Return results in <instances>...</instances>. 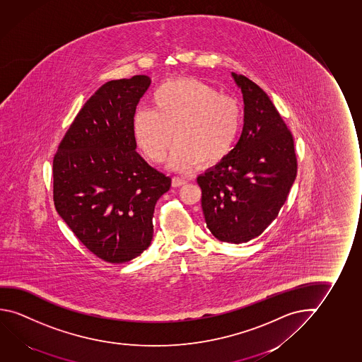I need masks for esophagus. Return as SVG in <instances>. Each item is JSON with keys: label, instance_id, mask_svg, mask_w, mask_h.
<instances>
[{"label": "esophagus", "instance_id": "1", "mask_svg": "<svg viewBox=\"0 0 362 362\" xmlns=\"http://www.w3.org/2000/svg\"><path fill=\"white\" fill-rule=\"evenodd\" d=\"M185 183H188V179L184 178V177H178V175L173 177V185L174 187H180V185H184Z\"/></svg>", "mask_w": 362, "mask_h": 362}]
</instances>
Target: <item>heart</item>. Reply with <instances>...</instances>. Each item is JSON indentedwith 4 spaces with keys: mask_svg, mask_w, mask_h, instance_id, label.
Returning <instances> with one entry per match:
<instances>
[{
    "mask_svg": "<svg viewBox=\"0 0 362 362\" xmlns=\"http://www.w3.org/2000/svg\"><path fill=\"white\" fill-rule=\"evenodd\" d=\"M153 110L134 112L133 134L141 154L151 163L167 156L170 165L187 169L199 163L211 167L226 159L242 128L238 101L198 78H174L151 94Z\"/></svg>",
    "mask_w": 362,
    "mask_h": 362,
    "instance_id": "obj_1",
    "label": "heart"
}]
</instances>
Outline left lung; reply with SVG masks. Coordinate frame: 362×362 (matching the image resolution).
I'll list each match as a JSON object with an SVG mask.
<instances>
[{
  "mask_svg": "<svg viewBox=\"0 0 362 362\" xmlns=\"http://www.w3.org/2000/svg\"><path fill=\"white\" fill-rule=\"evenodd\" d=\"M245 100V127L226 159L197 178L206 227L222 242L245 243L279 216L297 174L291 130L263 90L233 74Z\"/></svg>",
  "mask_w": 362,
  "mask_h": 362,
  "instance_id": "1",
  "label": "left lung"
}]
</instances>
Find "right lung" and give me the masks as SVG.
Returning <instances> with one entry per match:
<instances>
[{"label":"right lung","mask_w":362,"mask_h":362,"mask_svg":"<svg viewBox=\"0 0 362 362\" xmlns=\"http://www.w3.org/2000/svg\"><path fill=\"white\" fill-rule=\"evenodd\" d=\"M149 85L145 75L104 83L54 156L56 211L93 255L109 263L132 261L151 245L156 201L172 185L135 151L134 112Z\"/></svg>","instance_id":"obj_1"}]
</instances>
